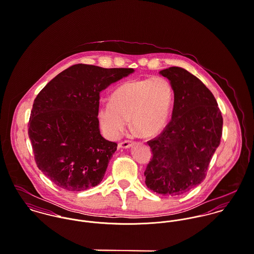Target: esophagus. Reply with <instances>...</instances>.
<instances>
[{
	"mask_svg": "<svg viewBox=\"0 0 254 254\" xmlns=\"http://www.w3.org/2000/svg\"><path fill=\"white\" fill-rule=\"evenodd\" d=\"M134 145V143L133 142H131V141H124V142H121V143H119L118 144V147L120 148H129V147H131L132 145Z\"/></svg>",
	"mask_w": 254,
	"mask_h": 254,
	"instance_id": "1",
	"label": "esophagus"
}]
</instances>
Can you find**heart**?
Returning a JSON list of instances; mask_svg holds the SVG:
<instances>
[{"mask_svg": "<svg viewBox=\"0 0 254 254\" xmlns=\"http://www.w3.org/2000/svg\"><path fill=\"white\" fill-rule=\"evenodd\" d=\"M172 101L173 91L166 79L153 77L131 80L112 93L110 103L100 106L98 117L110 139L120 136L128 119L139 134L151 136L165 126Z\"/></svg>", "mask_w": 254, "mask_h": 254, "instance_id": "heart-1", "label": "heart"}]
</instances>
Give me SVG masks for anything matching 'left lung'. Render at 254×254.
Segmentation results:
<instances>
[{"mask_svg": "<svg viewBox=\"0 0 254 254\" xmlns=\"http://www.w3.org/2000/svg\"><path fill=\"white\" fill-rule=\"evenodd\" d=\"M174 92L172 118L162 133L147 142L152 158L145 171L146 187L156 193L180 195L204 180L220 145L223 117L208 88L186 69L159 71Z\"/></svg>", "mask_w": 254, "mask_h": 254, "instance_id": "obj_1", "label": "left lung"}]
</instances>
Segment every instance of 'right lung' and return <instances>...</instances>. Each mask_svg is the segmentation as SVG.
Segmentation results:
<instances>
[{"label":"right lung","instance_id":"1","mask_svg":"<svg viewBox=\"0 0 254 254\" xmlns=\"http://www.w3.org/2000/svg\"><path fill=\"white\" fill-rule=\"evenodd\" d=\"M135 71L75 64L51 80L38 94L28 136L38 168L70 191L99 185L117 144L100 131V94Z\"/></svg>","mask_w":254,"mask_h":254}]
</instances>
